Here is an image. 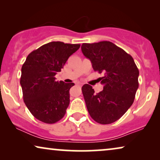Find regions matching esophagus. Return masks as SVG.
<instances>
[{
  "mask_svg": "<svg viewBox=\"0 0 160 160\" xmlns=\"http://www.w3.org/2000/svg\"><path fill=\"white\" fill-rule=\"evenodd\" d=\"M77 84H78V85H79V86H82V83H81V82H77Z\"/></svg>",
  "mask_w": 160,
  "mask_h": 160,
  "instance_id": "34e87169",
  "label": "esophagus"
}]
</instances>
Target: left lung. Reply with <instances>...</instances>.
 Here are the masks:
<instances>
[{"instance_id":"8db88e82","label":"left lung","mask_w":160,"mask_h":160,"mask_svg":"<svg viewBox=\"0 0 160 160\" xmlns=\"http://www.w3.org/2000/svg\"><path fill=\"white\" fill-rule=\"evenodd\" d=\"M82 51L94 71L104 74L100 78L102 91L95 93L87 84L82 87L88 112L98 123H113L133 103L138 88V69L132 56L110 41L83 43Z\"/></svg>"}]
</instances>
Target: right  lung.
<instances>
[{"label": "right lung", "instance_id": "right-lung-1", "mask_svg": "<svg viewBox=\"0 0 160 160\" xmlns=\"http://www.w3.org/2000/svg\"><path fill=\"white\" fill-rule=\"evenodd\" d=\"M80 44L52 41L28 54L22 67L20 84L24 102L37 119L54 124L64 117L70 103L69 90L73 83L57 82L68 59Z\"/></svg>", "mask_w": 160, "mask_h": 160}]
</instances>
